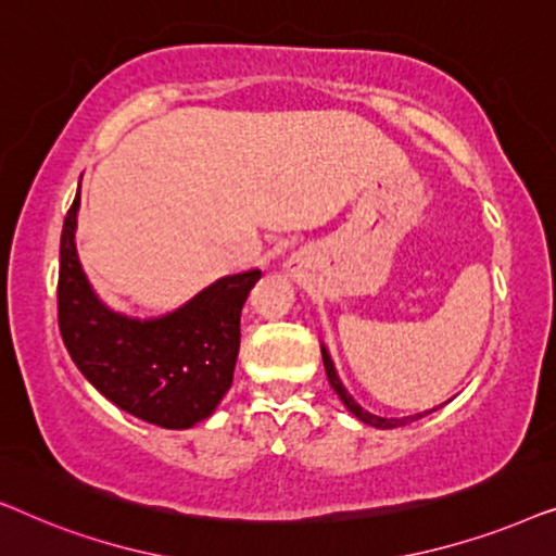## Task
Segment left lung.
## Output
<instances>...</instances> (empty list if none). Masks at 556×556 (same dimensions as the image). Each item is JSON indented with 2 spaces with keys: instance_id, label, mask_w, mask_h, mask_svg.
<instances>
[{
  "instance_id": "1",
  "label": "left lung",
  "mask_w": 556,
  "mask_h": 556,
  "mask_svg": "<svg viewBox=\"0 0 556 556\" xmlns=\"http://www.w3.org/2000/svg\"><path fill=\"white\" fill-rule=\"evenodd\" d=\"M321 356H324L326 377H329V384L333 387V392L339 394V400L344 402L349 413H354L356 417H359L362 422H367V425H375V428H400V425H405V422H409V420H420V417L425 415V413H420V415H415V417H402V420H387V417H379V415L364 413V409H362L359 405H356V402L352 400V394H349V392L344 390V384L339 382V377H337V369H333V362H331V356L326 354V349H321ZM430 413H432V409H430Z\"/></svg>"
}]
</instances>
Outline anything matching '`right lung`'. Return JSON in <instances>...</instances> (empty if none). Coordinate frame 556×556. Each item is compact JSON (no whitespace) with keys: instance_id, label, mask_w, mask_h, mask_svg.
Wrapping results in <instances>:
<instances>
[{"instance_id":"add662e5","label":"right lung","mask_w":556,"mask_h":556,"mask_svg":"<svg viewBox=\"0 0 556 556\" xmlns=\"http://www.w3.org/2000/svg\"><path fill=\"white\" fill-rule=\"evenodd\" d=\"M78 207L75 194L60 238L58 324L67 354L113 405L159 428H192L230 390L240 314L261 270L219 278L174 314L134 321L105 308L83 276L75 253Z\"/></svg>"}]
</instances>
